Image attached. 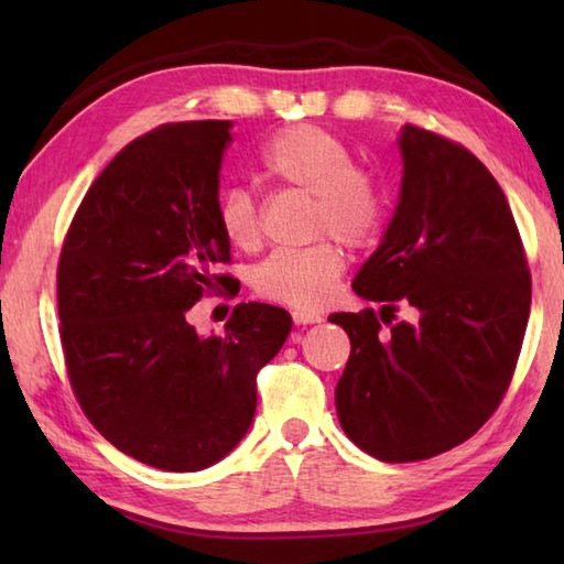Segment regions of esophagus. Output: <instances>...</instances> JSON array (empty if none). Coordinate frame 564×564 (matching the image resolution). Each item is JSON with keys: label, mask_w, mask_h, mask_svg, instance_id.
<instances>
[{"label": "esophagus", "mask_w": 564, "mask_h": 564, "mask_svg": "<svg viewBox=\"0 0 564 564\" xmlns=\"http://www.w3.org/2000/svg\"><path fill=\"white\" fill-rule=\"evenodd\" d=\"M291 318L295 326H313V323H321L323 316L316 311H305V308H295L291 311Z\"/></svg>", "instance_id": "34e87169"}]
</instances>
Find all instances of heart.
Wrapping results in <instances>:
<instances>
[{
  "label": "heart",
  "mask_w": 564,
  "mask_h": 564,
  "mask_svg": "<svg viewBox=\"0 0 564 564\" xmlns=\"http://www.w3.org/2000/svg\"><path fill=\"white\" fill-rule=\"evenodd\" d=\"M259 161L263 176L313 196L308 236L321 241L269 256L253 273V289L261 299L291 308H321L333 299L346 269L343 251L330 238L350 248L373 243L383 226V196L336 133L313 123L275 131ZM216 221L238 251L253 253L261 248V208L246 188L221 191Z\"/></svg>",
  "instance_id": "1"
}]
</instances>
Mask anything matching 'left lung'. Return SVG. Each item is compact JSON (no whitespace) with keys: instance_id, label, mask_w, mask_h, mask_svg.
I'll return each mask as SVG.
<instances>
[{"instance_id":"obj_1","label":"left lung","mask_w":564,"mask_h":564,"mask_svg":"<svg viewBox=\"0 0 564 564\" xmlns=\"http://www.w3.org/2000/svg\"><path fill=\"white\" fill-rule=\"evenodd\" d=\"M403 186L352 291L383 303L333 313L350 358L336 386L346 435L383 463L427 460L488 423L518 366L532 279L508 198L473 151L405 123ZM400 302L415 322H398Z\"/></svg>"}]
</instances>
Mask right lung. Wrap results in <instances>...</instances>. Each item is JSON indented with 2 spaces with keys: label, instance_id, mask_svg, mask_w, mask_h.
Returning a JSON list of instances; mask_svg holds the SVG:
<instances>
[{
  "label": "right lung",
  "instance_id": "obj_1",
  "mask_svg": "<svg viewBox=\"0 0 564 564\" xmlns=\"http://www.w3.org/2000/svg\"><path fill=\"white\" fill-rule=\"evenodd\" d=\"M231 121L161 123L123 147L64 236L56 308L66 376L89 423L139 463L194 473L221 460L256 413V376L289 338L279 305L238 303L202 338L191 305L234 299L216 221Z\"/></svg>",
  "mask_w": 564,
  "mask_h": 564
}]
</instances>
